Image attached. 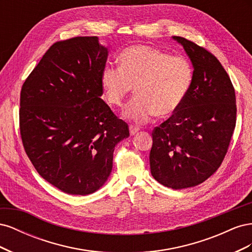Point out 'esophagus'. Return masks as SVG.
I'll list each match as a JSON object with an SVG mask.
<instances>
[{
    "instance_id": "esophagus-1",
    "label": "esophagus",
    "mask_w": 252,
    "mask_h": 252,
    "mask_svg": "<svg viewBox=\"0 0 252 252\" xmlns=\"http://www.w3.org/2000/svg\"><path fill=\"white\" fill-rule=\"evenodd\" d=\"M139 127H136V126H133V125H130L129 126V130H130V134L131 135H133V134H135L136 132L139 131Z\"/></svg>"
}]
</instances>
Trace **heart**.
<instances>
[{
	"label": "heart",
	"mask_w": 252,
	"mask_h": 252,
	"mask_svg": "<svg viewBox=\"0 0 252 252\" xmlns=\"http://www.w3.org/2000/svg\"><path fill=\"white\" fill-rule=\"evenodd\" d=\"M120 67H105L101 84L107 102L121 107L132 93L136 96L123 112L128 120L142 123L154 114L168 118L186 98L193 79L189 61L148 45H133L120 53Z\"/></svg>",
	"instance_id": "1"
}]
</instances>
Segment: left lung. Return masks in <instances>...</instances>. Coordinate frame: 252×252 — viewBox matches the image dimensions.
I'll list each match as a JSON object with an SVG mask.
<instances>
[{"mask_svg": "<svg viewBox=\"0 0 252 252\" xmlns=\"http://www.w3.org/2000/svg\"><path fill=\"white\" fill-rule=\"evenodd\" d=\"M193 65L191 87L181 107L152 131L151 174L162 185L201 184L222 164L236 122L235 93L220 61L204 47L173 36Z\"/></svg>", "mask_w": 252, "mask_h": 252, "instance_id": "left-lung-1", "label": "left lung"}]
</instances>
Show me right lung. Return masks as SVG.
<instances>
[{"mask_svg":"<svg viewBox=\"0 0 252 252\" xmlns=\"http://www.w3.org/2000/svg\"><path fill=\"white\" fill-rule=\"evenodd\" d=\"M108 50L97 36L52 44L21 89L20 132L41 177L63 192L90 194L107 181L127 123L102 98Z\"/></svg>","mask_w":252,"mask_h":252,"instance_id":"1","label":"right lung"}]
</instances>
